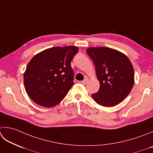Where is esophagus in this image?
I'll return each instance as SVG.
<instances>
[{
  "label": "esophagus",
  "mask_w": 153,
  "mask_h": 153,
  "mask_svg": "<svg viewBox=\"0 0 153 153\" xmlns=\"http://www.w3.org/2000/svg\"><path fill=\"white\" fill-rule=\"evenodd\" d=\"M88 80H89V79H88V78H85V79H83V80L82 81V84H83V85H85L86 83L88 82Z\"/></svg>",
  "instance_id": "34e87169"
}]
</instances>
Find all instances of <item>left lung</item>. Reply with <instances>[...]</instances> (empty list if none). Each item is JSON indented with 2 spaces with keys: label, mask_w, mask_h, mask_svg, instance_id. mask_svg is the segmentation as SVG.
Masks as SVG:
<instances>
[{
  "label": "left lung",
  "mask_w": 153,
  "mask_h": 153,
  "mask_svg": "<svg viewBox=\"0 0 153 153\" xmlns=\"http://www.w3.org/2000/svg\"><path fill=\"white\" fill-rule=\"evenodd\" d=\"M87 53L94 62L100 89L93 99L104 107H113L128 96L134 85V69L123 53L107 47L89 48Z\"/></svg>",
  "instance_id": "1"
}]
</instances>
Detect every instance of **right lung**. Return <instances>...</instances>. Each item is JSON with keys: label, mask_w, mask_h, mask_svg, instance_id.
I'll return each mask as SVG.
<instances>
[{"label": "right lung", "mask_w": 153, "mask_h": 153, "mask_svg": "<svg viewBox=\"0 0 153 153\" xmlns=\"http://www.w3.org/2000/svg\"><path fill=\"white\" fill-rule=\"evenodd\" d=\"M78 50L73 46L53 47L33 57L24 74L26 91L32 101L45 107L61 102L74 85L71 62Z\"/></svg>", "instance_id": "1"}]
</instances>
